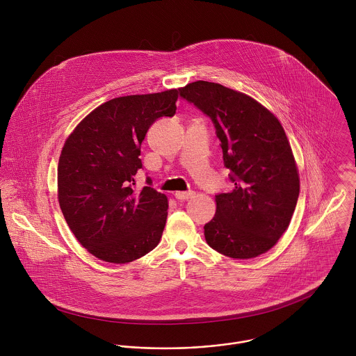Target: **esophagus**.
Returning <instances> with one entry per match:
<instances>
[{
	"label": "esophagus",
	"mask_w": 356,
	"mask_h": 356,
	"mask_svg": "<svg viewBox=\"0 0 356 356\" xmlns=\"http://www.w3.org/2000/svg\"><path fill=\"white\" fill-rule=\"evenodd\" d=\"M195 193L193 192H177L175 193V199L179 200V202H185L188 199H191Z\"/></svg>",
	"instance_id": "1"
}]
</instances>
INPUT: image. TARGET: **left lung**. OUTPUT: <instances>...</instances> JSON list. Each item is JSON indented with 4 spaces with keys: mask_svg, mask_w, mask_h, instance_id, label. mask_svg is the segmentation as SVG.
I'll return each instance as SVG.
<instances>
[{
    "mask_svg": "<svg viewBox=\"0 0 356 356\" xmlns=\"http://www.w3.org/2000/svg\"><path fill=\"white\" fill-rule=\"evenodd\" d=\"M211 118L234 188L215 196L207 244L233 259L271 250L288 229L300 192L296 160L277 116L245 93L197 81L179 89Z\"/></svg>",
    "mask_w": 356,
    "mask_h": 356,
    "instance_id": "1",
    "label": "left lung"
}]
</instances>
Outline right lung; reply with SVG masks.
Returning <instances> with one entry per match:
<instances>
[{
    "label": "right lung",
    "mask_w": 356,
    "mask_h": 356,
    "mask_svg": "<svg viewBox=\"0 0 356 356\" xmlns=\"http://www.w3.org/2000/svg\"><path fill=\"white\" fill-rule=\"evenodd\" d=\"M179 89L104 102L68 136L57 167L64 219L92 254L123 264L151 252L167 219L168 200L151 186L134 189L141 144L153 122L174 116ZM151 185V179H148Z\"/></svg>",
    "instance_id": "add662e5"
}]
</instances>
